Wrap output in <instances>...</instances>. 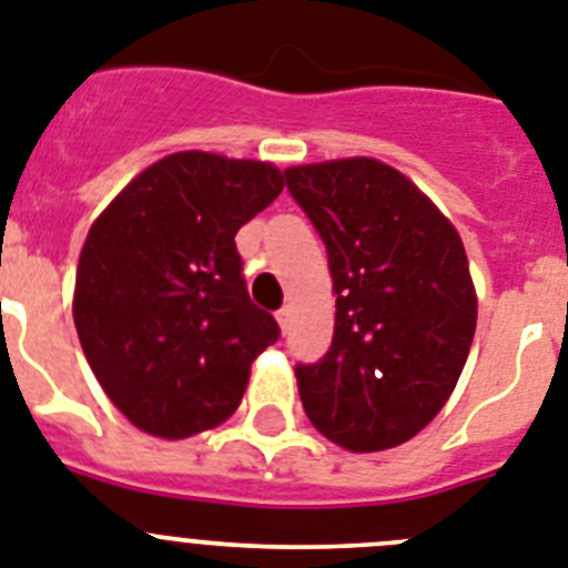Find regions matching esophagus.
I'll return each mask as SVG.
<instances>
[{"mask_svg": "<svg viewBox=\"0 0 568 568\" xmlns=\"http://www.w3.org/2000/svg\"><path fill=\"white\" fill-rule=\"evenodd\" d=\"M288 317H291V308L285 305V308H280V312H277V323H280V328H283V332L288 328Z\"/></svg>", "mask_w": 568, "mask_h": 568, "instance_id": "1", "label": "esophagus"}]
</instances>
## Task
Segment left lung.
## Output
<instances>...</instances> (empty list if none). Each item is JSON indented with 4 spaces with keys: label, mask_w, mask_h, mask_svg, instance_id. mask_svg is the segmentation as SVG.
<instances>
[{
    "label": "left lung",
    "mask_w": 568,
    "mask_h": 568,
    "mask_svg": "<svg viewBox=\"0 0 568 568\" xmlns=\"http://www.w3.org/2000/svg\"><path fill=\"white\" fill-rule=\"evenodd\" d=\"M285 185L323 236L337 294L332 348L294 368L305 414L348 452L400 446L446 406L475 337L460 234L368 156L288 168Z\"/></svg>",
    "instance_id": "8db88e82"
}]
</instances>
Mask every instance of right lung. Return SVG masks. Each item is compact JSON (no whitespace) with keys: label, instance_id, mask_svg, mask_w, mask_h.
<instances>
[{"label":"right lung","instance_id":"add662e5","mask_svg":"<svg viewBox=\"0 0 568 568\" xmlns=\"http://www.w3.org/2000/svg\"><path fill=\"white\" fill-rule=\"evenodd\" d=\"M280 191L271 162L180 151L128 182L88 231L73 323L100 386L142 432L182 440L229 420L256 354L277 343L234 236Z\"/></svg>","mask_w":568,"mask_h":568}]
</instances>
